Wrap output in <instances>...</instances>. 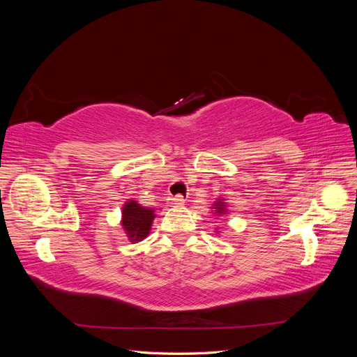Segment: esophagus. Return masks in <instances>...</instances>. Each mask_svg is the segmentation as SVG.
Instances as JSON below:
<instances>
[{
    "label": "esophagus",
    "instance_id": "obj_1",
    "mask_svg": "<svg viewBox=\"0 0 357 357\" xmlns=\"http://www.w3.org/2000/svg\"><path fill=\"white\" fill-rule=\"evenodd\" d=\"M183 202H185V198H183L181 195H176V197H171L169 198V204L171 205H181Z\"/></svg>",
    "mask_w": 357,
    "mask_h": 357
}]
</instances>
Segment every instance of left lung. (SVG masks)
Masks as SVG:
<instances>
[{"instance_id": "obj_1", "label": "left lung", "mask_w": 357, "mask_h": 357, "mask_svg": "<svg viewBox=\"0 0 357 357\" xmlns=\"http://www.w3.org/2000/svg\"><path fill=\"white\" fill-rule=\"evenodd\" d=\"M214 210L218 214H225L226 213V204L223 202V199H219L214 202Z\"/></svg>"}]
</instances>
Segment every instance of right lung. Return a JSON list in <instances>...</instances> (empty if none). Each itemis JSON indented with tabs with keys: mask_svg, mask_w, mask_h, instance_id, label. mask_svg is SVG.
<instances>
[{
	"mask_svg": "<svg viewBox=\"0 0 357 357\" xmlns=\"http://www.w3.org/2000/svg\"><path fill=\"white\" fill-rule=\"evenodd\" d=\"M155 211L142 207L135 201H128L122 208V226L131 243L143 241L152 229Z\"/></svg>",
	"mask_w": 357,
	"mask_h": 357,
	"instance_id": "1",
	"label": "right lung"
}]
</instances>
